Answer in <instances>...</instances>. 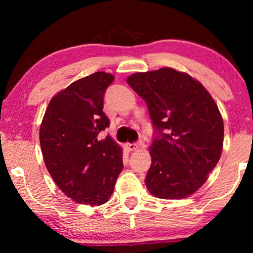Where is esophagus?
Listing matches in <instances>:
<instances>
[{
    "mask_svg": "<svg viewBox=\"0 0 253 253\" xmlns=\"http://www.w3.org/2000/svg\"><path fill=\"white\" fill-rule=\"evenodd\" d=\"M139 147H141V145L137 144V143H128V144H126V148L129 150V152H132V150H137Z\"/></svg>",
    "mask_w": 253,
    "mask_h": 253,
    "instance_id": "34e87169",
    "label": "esophagus"
}]
</instances>
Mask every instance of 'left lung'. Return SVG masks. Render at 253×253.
Listing matches in <instances>:
<instances>
[{
    "instance_id": "8db88e82",
    "label": "left lung",
    "mask_w": 253,
    "mask_h": 253,
    "mask_svg": "<svg viewBox=\"0 0 253 253\" xmlns=\"http://www.w3.org/2000/svg\"><path fill=\"white\" fill-rule=\"evenodd\" d=\"M127 83L144 99L155 128L148 191L163 200L193 195L223 150L224 124L215 101L200 82L170 67L133 73Z\"/></svg>"
}]
</instances>
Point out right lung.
<instances>
[{
  "label": "right lung",
  "instance_id": "1",
  "mask_svg": "<svg viewBox=\"0 0 253 253\" xmlns=\"http://www.w3.org/2000/svg\"><path fill=\"white\" fill-rule=\"evenodd\" d=\"M110 73L78 79L48 103L40 126V145L51 177L67 197L81 205L100 206L110 200L122 171V149L110 136L103 112Z\"/></svg>",
  "mask_w": 253,
  "mask_h": 253
}]
</instances>
